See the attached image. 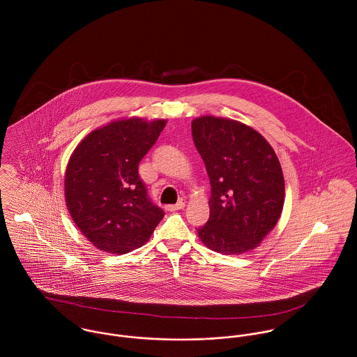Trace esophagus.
Instances as JSON below:
<instances>
[{
    "label": "esophagus",
    "mask_w": 357,
    "mask_h": 357,
    "mask_svg": "<svg viewBox=\"0 0 357 357\" xmlns=\"http://www.w3.org/2000/svg\"><path fill=\"white\" fill-rule=\"evenodd\" d=\"M184 206H185V202L180 201V202H177L176 204H167V206H166V210H169V211H176V210L184 208Z\"/></svg>",
    "instance_id": "1"
}]
</instances>
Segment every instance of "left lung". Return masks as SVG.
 I'll use <instances>...</instances> for the list:
<instances>
[{"instance_id": "8db88e82", "label": "left lung", "mask_w": 357, "mask_h": 357, "mask_svg": "<svg viewBox=\"0 0 357 357\" xmlns=\"http://www.w3.org/2000/svg\"><path fill=\"white\" fill-rule=\"evenodd\" d=\"M191 128L211 185L208 221L198 236L213 252L248 253L280 218L284 204L280 162L271 144L242 122L204 115Z\"/></svg>"}]
</instances>
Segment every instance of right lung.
<instances>
[{
  "label": "right lung",
  "instance_id": "right-lung-1",
  "mask_svg": "<svg viewBox=\"0 0 357 357\" xmlns=\"http://www.w3.org/2000/svg\"><path fill=\"white\" fill-rule=\"evenodd\" d=\"M166 119L132 116L92 130L71 153L64 174L68 213L99 250L126 255L146 245L163 218L139 176V163Z\"/></svg>",
  "mask_w": 357,
  "mask_h": 357
}]
</instances>
